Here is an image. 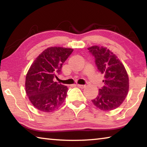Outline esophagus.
Masks as SVG:
<instances>
[{
	"mask_svg": "<svg viewBox=\"0 0 147 147\" xmlns=\"http://www.w3.org/2000/svg\"><path fill=\"white\" fill-rule=\"evenodd\" d=\"M76 86L78 87V88H82V89H83V88H85V86H84V85H80V84H77Z\"/></svg>",
	"mask_w": 147,
	"mask_h": 147,
	"instance_id": "1",
	"label": "esophagus"
}]
</instances>
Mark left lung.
<instances>
[{
	"label": "left lung",
	"mask_w": 147,
	"mask_h": 147,
	"mask_svg": "<svg viewBox=\"0 0 147 147\" xmlns=\"http://www.w3.org/2000/svg\"><path fill=\"white\" fill-rule=\"evenodd\" d=\"M94 56L98 71L104 76V86L99 89L95 98L91 100L102 111L117 108L123 102L129 89L128 76L123 63L112 52L103 47L93 46L88 49Z\"/></svg>",
	"instance_id": "8db88e82"
}]
</instances>
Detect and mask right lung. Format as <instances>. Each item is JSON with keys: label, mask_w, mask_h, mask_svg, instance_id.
<instances>
[{"label": "right lung", "mask_w": 147, "mask_h": 147, "mask_svg": "<svg viewBox=\"0 0 147 147\" xmlns=\"http://www.w3.org/2000/svg\"><path fill=\"white\" fill-rule=\"evenodd\" d=\"M73 49L49 47L35 59L26 76V93L35 108L49 113L59 108L65 99L67 87L54 82L62 65Z\"/></svg>", "instance_id": "1"}]
</instances>
